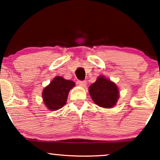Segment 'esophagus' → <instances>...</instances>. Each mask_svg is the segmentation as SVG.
Wrapping results in <instances>:
<instances>
[{
	"instance_id": "1",
	"label": "esophagus",
	"mask_w": 160,
	"mask_h": 160,
	"mask_svg": "<svg viewBox=\"0 0 160 160\" xmlns=\"http://www.w3.org/2000/svg\"><path fill=\"white\" fill-rule=\"evenodd\" d=\"M78 84H79V86L84 87L86 86L87 82L86 81H79V82H78Z\"/></svg>"
}]
</instances>
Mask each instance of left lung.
Instances as JSON below:
<instances>
[{"label": "left lung", "instance_id": "obj_1", "mask_svg": "<svg viewBox=\"0 0 160 160\" xmlns=\"http://www.w3.org/2000/svg\"><path fill=\"white\" fill-rule=\"evenodd\" d=\"M89 92L95 103L105 108L114 106L119 98V89L115 83L102 75L89 86Z\"/></svg>", "mask_w": 160, "mask_h": 160}]
</instances>
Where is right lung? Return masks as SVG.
Listing matches in <instances>:
<instances>
[{
    "label": "right lung",
    "instance_id": "right-lung-1",
    "mask_svg": "<svg viewBox=\"0 0 160 160\" xmlns=\"http://www.w3.org/2000/svg\"><path fill=\"white\" fill-rule=\"evenodd\" d=\"M74 86L75 83L73 81L56 76L43 90L42 98L45 106L50 111L62 108L67 102L69 91Z\"/></svg>",
    "mask_w": 160,
    "mask_h": 160
}]
</instances>
